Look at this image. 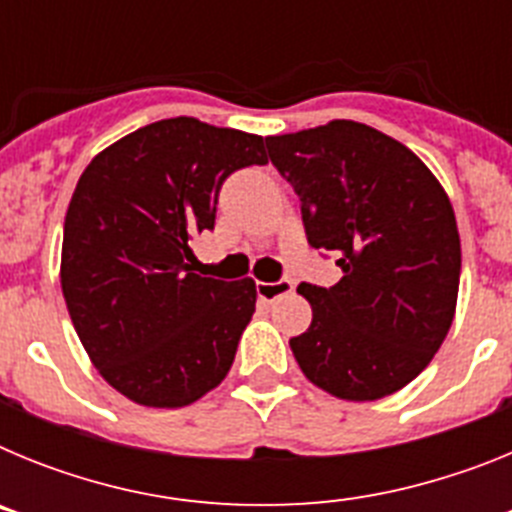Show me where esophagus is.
<instances>
[{"mask_svg": "<svg viewBox=\"0 0 512 512\" xmlns=\"http://www.w3.org/2000/svg\"><path fill=\"white\" fill-rule=\"evenodd\" d=\"M292 289H295V282H292V279H279V282H259L256 284V295H259L264 302H271V300H277V297L287 295V292H292Z\"/></svg>", "mask_w": 512, "mask_h": 512, "instance_id": "obj_1", "label": "esophagus"}]
</instances>
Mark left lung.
Masks as SVG:
<instances>
[{
	"label": "left lung",
	"mask_w": 512,
	"mask_h": 512,
	"mask_svg": "<svg viewBox=\"0 0 512 512\" xmlns=\"http://www.w3.org/2000/svg\"><path fill=\"white\" fill-rule=\"evenodd\" d=\"M300 197L307 243L336 256L333 287L302 282L310 328L289 341L302 374L333 397L369 402L413 382L456 312L461 243L431 169L364 122L266 138Z\"/></svg>",
	"instance_id": "obj_1"
}]
</instances>
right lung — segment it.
<instances>
[{"mask_svg":"<svg viewBox=\"0 0 512 512\" xmlns=\"http://www.w3.org/2000/svg\"><path fill=\"white\" fill-rule=\"evenodd\" d=\"M266 161L261 135L171 117L81 174L63 223V300L92 364L128 400L184 408L230 372L256 282L194 274L189 241L215 228L225 179Z\"/></svg>","mask_w":512,"mask_h":512,"instance_id":"1","label":"right lung"}]
</instances>
